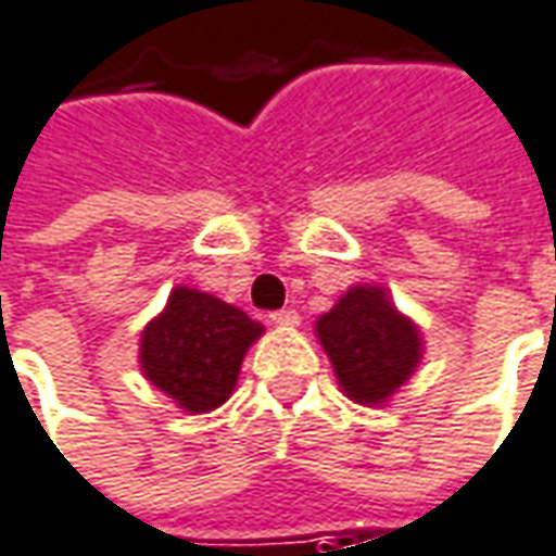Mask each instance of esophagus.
I'll return each mask as SVG.
<instances>
[{"instance_id":"obj_1","label":"esophagus","mask_w":556,"mask_h":556,"mask_svg":"<svg viewBox=\"0 0 556 556\" xmlns=\"http://www.w3.org/2000/svg\"><path fill=\"white\" fill-rule=\"evenodd\" d=\"M270 323H274V326H298V309H274V313H270Z\"/></svg>"}]
</instances>
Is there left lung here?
Returning <instances> with one entry per match:
<instances>
[{
  "label": "left lung",
  "instance_id": "obj_1",
  "mask_svg": "<svg viewBox=\"0 0 556 556\" xmlns=\"http://www.w3.org/2000/svg\"><path fill=\"white\" fill-rule=\"evenodd\" d=\"M316 334L326 346L343 392L362 405H380L405 383L420 362L417 328L389 304L383 289L358 286L343 294Z\"/></svg>",
  "mask_w": 556,
  "mask_h": 556
}]
</instances>
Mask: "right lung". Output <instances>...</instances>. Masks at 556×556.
Wrapping results in <instances>:
<instances>
[{
	"label": "right lung",
	"instance_id": "add662e5",
	"mask_svg": "<svg viewBox=\"0 0 556 556\" xmlns=\"http://www.w3.org/2000/svg\"><path fill=\"white\" fill-rule=\"evenodd\" d=\"M264 328L243 309L198 289H176L142 331V371L185 410H213L237 387L249 343Z\"/></svg>",
	"mask_w": 556,
	"mask_h": 556
}]
</instances>
